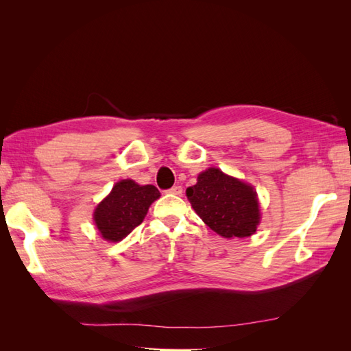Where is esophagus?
<instances>
[{"label":"esophagus","instance_id":"1","mask_svg":"<svg viewBox=\"0 0 351 351\" xmlns=\"http://www.w3.org/2000/svg\"><path fill=\"white\" fill-rule=\"evenodd\" d=\"M167 192L171 193V195H182L183 193V189H182V186H173L171 189L167 190Z\"/></svg>","mask_w":351,"mask_h":351}]
</instances>
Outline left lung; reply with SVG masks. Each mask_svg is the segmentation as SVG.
<instances>
[{"instance_id": "left-lung-1", "label": "left lung", "mask_w": 351, "mask_h": 351, "mask_svg": "<svg viewBox=\"0 0 351 351\" xmlns=\"http://www.w3.org/2000/svg\"><path fill=\"white\" fill-rule=\"evenodd\" d=\"M186 195L196 214L217 234L243 239L256 231L261 219L256 192L221 169L208 168L200 173Z\"/></svg>"}]
</instances>
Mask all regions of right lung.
I'll list each match as a JSON object with an SVG mask.
<instances>
[{
	"mask_svg": "<svg viewBox=\"0 0 351 351\" xmlns=\"http://www.w3.org/2000/svg\"><path fill=\"white\" fill-rule=\"evenodd\" d=\"M159 196L152 186H139L133 180H121L95 209L93 219L105 240L120 241L142 224L146 212Z\"/></svg>",
	"mask_w": 351,
	"mask_h": 351,
	"instance_id": "add662e5",
	"label": "right lung"
}]
</instances>
